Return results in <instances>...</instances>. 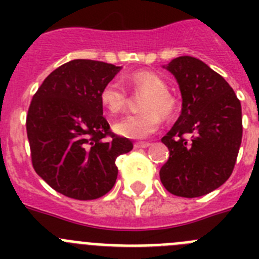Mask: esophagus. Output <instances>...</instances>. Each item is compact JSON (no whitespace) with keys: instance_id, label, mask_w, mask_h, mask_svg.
I'll list each match as a JSON object with an SVG mask.
<instances>
[{"instance_id":"1","label":"esophagus","mask_w":259,"mask_h":259,"mask_svg":"<svg viewBox=\"0 0 259 259\" xmlns=\"http://www.w3.org/2000/svg\"><path fill=\"white\" fill-rule=\"evenodd\" d=\"M150 144L149 143H144V141H139V143H135V148L136 149H144V148H148Z\"/></svg>"}]
</instances>
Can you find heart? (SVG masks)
I'll use <instances>...</instances> for the list:
<instances>
[{"label": "heart", "instance_id": "1", "mask_svg": "<svg viewBox=\"0 0 259 259\" xmlns=\"http://www.w3.org/2000/svg\"><path fill=\"white\" fill-rule=\"evenodd\" d=\"M132 89L146 93L141 102L144 111L119 119L114 131L128 139H145L157 131L162 117L170 118L175 113L176 104L168 93V85L159 75L150 71H137L127 77ZM127 92L116 81H110L100 92V102L110 115L123 111L127 104Z\"/></svg>", "mask_w": 259, "mask_h": 259}]
</instances>
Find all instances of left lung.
Returning a JSON list of instances; mask_svg holds the SVG:
<instances>
[{"instance_id":"1","label":"left lung","mask_w":259,"mask_h":259,"mask_svg":"<svg viewBox=\"0 0 259 259\" xmlns=\"http://www.w3.org/2000/svg\"><path fill=\"white\" fill-rule=\"evenodd\" d=\"M170 71L182 93V114L162 143L170 157L159 171L164 188L200 197L227 182L242 137L241 104L230 84L194 57L172 59Z\"/></svg>"}]
</instances>
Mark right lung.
<instances>
[{
	"label": "right lung",
	"instance_id": "1",
	"mask_svg": "<svg viewBox=\"0 0 259 259\" xmlns=\"http://www.w3.org/2000/svg\"><path fill=\"white\" fill-rule=\"evenodd\" d=\"M119 66L74 59L44 80L27 114L33 168L54 191L75 200H96L113 188L115 159L131 152L127 137L111 134L100 92Z\"/></svg>",
	"mask_w": 259,
	"mask_h": 259
}]
</instances>
